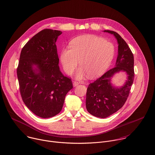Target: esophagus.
<instances>
[{
    "label": "esophagus",
    "instance_id": "obj_1",
    "mask_svg": "<svg viewBox=\"0 0 155 155\" xmlns=\"http://www.w3.org/2000/svg\"><path fill=\"white\" fill-rule=\"evenodd\" d=\"M78 82H77V81H73V86H74V87H75V86H77V85H78Z\"/></svg>",
    "mask_w": 155,
    "mask_h": 155
}]
</instances>
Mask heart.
<instances>
[{"label":"heart","instance_id":"1","mask_svg":"<svg viewBox=\"0 0 155 155\" xmlns=\"http://www.w3.org/2000/svg\"><path fill=\"white\" fill-rule=\"evenodd\" d=\"M114 56V48L110 43L94 35H84L74 38L70 48L62 49L60 61L67 74L73 73L78 61L81 67L76 72V78L81 79L87 74L94 78L107 69Z\"/></svg>","mask_w":155,"mask_h":155}]
</instances>
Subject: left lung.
<instances>
[{"instance_id": "left-lung-1", "label": "left lung", "mask_w": 155, "mask_h": 155, "mask_svg": "<svg viewBox=\"0 0 155 155\" xmlns=\"http://www.w3.org/2000/svg\"><path fill=\"white\" fill-rule=\"evenodd\" d=\"M113 34L118 44V54L114 68L107 71L101 77L88 86L86 107L93 116L105 118L120 109L126 103L134 80V57L124 40L116 32L104 30ZM124 71L127 80L121 87H116L111 83L117 73Z\"/></svg>"}]
</instances>
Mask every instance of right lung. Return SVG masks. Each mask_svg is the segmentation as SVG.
<instances>
[{
	"label": "right lung",
	"mask_w": 155,
	"mask_h": 155,
	"mask_svg": "<svg viewBox=\"0 0 155 155\" xmlns=\"http://www.w3.org/2000/svg\"><path fill=\"white\" fill-rule=\"evenodd\" d=\"M62 32L43 29L33 36L21 49L17 69L21 98L35 115L48 118L61 110L71 79L60 70L55 42Z\"/></svg>",
	"instance_id": "obj_1"
}]
</instances>
